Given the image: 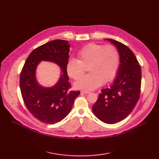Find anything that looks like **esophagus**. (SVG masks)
<instances>
[{
  "label": "esophagus",
  "instance_id": "obj_1",
  "mask_svg": "<svg viewBox=\"0 0 159 159\" xmlns=\"http://www.w3.org/2000/svg\"><path fill=\"white\" fill-rule=\"evenodd\" d=\"M80 93H84V94H88L90 92H89V91H81Z\"/></svg>",
  "mask_w": 159,
  "mask_h": 159
}]
</instances>
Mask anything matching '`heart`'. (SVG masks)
<instances>
[{"instance_id": "b5f03b06", "label": "heart", "mask_w": 159, "mask_h": 159, "mask_svg": "<svg viewBox=\"0 0 159 159\" xmlns=\"http://www.w3.org/2000/svg\"><path fill=\"white\" fill-rule=\"evenodd\" d=\"M78 59L70 58L67 62V73L73 79H77L89 66V74L75 82L77 89L93 90L104 82L111 81L118 71L120 56L117 49L112 45L104 46L91 43L83 47L77 54Z\"/></svg>"}]
</instances>
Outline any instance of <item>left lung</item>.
<instances>
[{"instance_id":"1","label":"left lung","mask_w":159,"mask_h":159,"mask_svg":"<svg viewBox=\"0 0 159 159\" xmlns=\"http://www.w3.org/2000/svg\"><path fill=\"white\" fill-rule=\"evenodd\" d=\"M117 48L120 64L113 84L102 89L92 110L104 123H117L130 114L140 93L141 68L135 55L126 45L116 40L105 39Z\"/></svg>"}]
</instances>
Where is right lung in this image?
I'll list each match as a JSON object with an SVG mask.
<instances>
[{"mask_svg": "<svg viewBox=\"0 0 159 159\" xmlns=\"http://www.w3.org/2000/svg\"><path fill=\"white\" fill-rule=\"evenodd\" d=\"M68 41L57 39L42 45L30 54L20 75V88L24 102L29 111L42 122L53 124L61 121L70 112L79 91L71 88L66 65L69 60ZM41 61L57 63L61 69V77L52 87H42L37 82L36 70Z\"/></svg>", "mask_w": 159, "mask_h": 159, "instance_id": "add662e5", "label": "right lung"}]
</instances>
